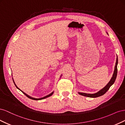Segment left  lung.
Wrapping results in <instances>:
<instances>
[{
	"label": "left lung",
	"mask_w": 125,
	"mask_h": 125,
	"mask_svg": "<svg viewBox=\"0 0 125 125\" xmlns=\"http://www.w3.org/2000/svg\"><path fill=\"white\" fill-rule=\"evenodd\" d=\"M117 65H118V58H117V57L114 73H113V76H112L111 79L110 80V81H109L108 83L107 84V85H106L105 87H104L103 89L100 90L99 92H96L95 93H94V94H89V93H82V92H78V93L80 94V95H82V96H84L89 97H93V98L101 96L102 95H104V94L109 90V88H110V87L113 84H114V83L115 81L116 77H117Z\"/></svg>",
	"instance_id": "1"
}]
</instances>
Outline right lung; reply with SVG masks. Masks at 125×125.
I'll return each instance as SVG.
<instances>
[{"label":"right lung","instance_id":"1","mask_svg":"<svg viewBox=\"0 0 125 125\" xmlns=\"http://www.w3.org/2000/svg\"><path fill=\"white\" fill-rule=\"evenodd\" d=\"M12 79H13V78H12ZM13 83H14V85H16V88L18 89H19V90H20L23 93L24 95H25L26 96H27L28 97H29V99H32V100H43V99H46V98H47V97H50V96H51V95H52V94H53V93H54V91L53 92H52L51 93H50V94H48V95H46V96H44V97H41V98H39V99H37V98H34V97H31V96H29V95H28V94H26V93H25L24 92H23L22 91V90H21L19 88H18V87L16 85V84H15V83H14V80H13Z\"/></svg>","mask_w":125,"mask_h":125}]
</instances>
